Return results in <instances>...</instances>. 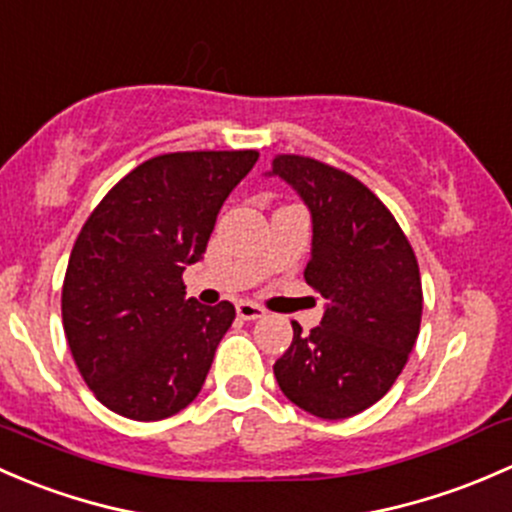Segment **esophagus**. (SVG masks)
I'll use <instances>...</instances> for the list:
<instances>
[{
  "instance_id": "1",
  "label": "esophagus",
  "mask_w": 512,
  "mask_h": 512,
  "mask_svg": "<svg viewBox=\"0 0 512 512\" xmlns=\"http://www.w3.org/2000/svg\"><path fill=\"white\" fill-rule=\"evenodd\" d=\"M236 313H239V318H244V320L263 318V308L261 305L251 303V300H241V303H236Z\"/></svg>"
}]
</instances>
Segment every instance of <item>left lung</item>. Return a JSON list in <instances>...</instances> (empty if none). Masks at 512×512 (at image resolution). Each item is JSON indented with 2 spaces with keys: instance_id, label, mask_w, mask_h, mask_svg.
I'll return each mask as SVG.
<instances>
[{
  "instance_id": "1",
  "label": "left lung",
  "mask_w": 512,
  "mask_h": 512,
  "mask_svg": "<svg viewBox=\"0 0 512 512\" xmlns=\"http://www.w3.org/2000/svg\"><path fill=\"white\" fill-rule=\"evenodd\" d=\"M268 177L291 184L313 221L305 283L325 298L318 328L293 342L273 374L281 392L320 419L365 412L407 365L421 323L419 263L389 209L347 172L278 155Z\"/></svg>"
}]
</instances>
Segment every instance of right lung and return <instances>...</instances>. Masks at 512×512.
<instances>
[{
  "instance_id": "add662e5",
  "label": "right lung",
  "mask_w": 512,
  "mask_h": 512,
  "mask_svg": "<svg viewBox=\"0 0 512 512\" xmlns=\"http://www.w3.org/2000/svg\"><path fill=\"white\" fill-rule=\"evenodd\" d=\"M256 150L170 152L125 175L73 244L61 313L78 372L110 412L160 421L202 389L236 310L187 298L221 204Z\"/></svg>"
}]
</instances>
